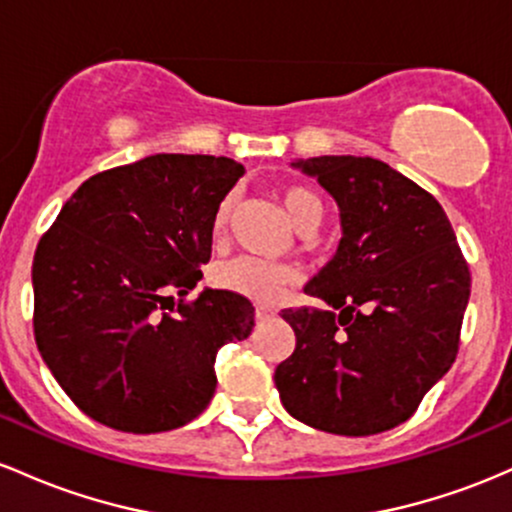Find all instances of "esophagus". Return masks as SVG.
I'll return each instance as SVG.
<instances>
[{
	"label": "esophagus",
	"instance_id": "obj_1",
	"mask_svg": "<svg viewBox=\"0 0 512 512\" xmlns=\"http://www.w3.org/2000/svg\"><path fill=\"white\" fill-rule=\"evenodd\" d=\"M275 319V309L273 307H266V304H258L256 307V321L258 324H266V321Z\"/></svg>",
	"mask_w": 512,
	"mask_h": 512
}]
</instances>
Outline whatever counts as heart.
Masks as SVG:
<instances>
[{
    "label": "heart",
    "instance_id": "b5f03b06",
    "mask_svg": "<svg viewBox=\"0 0 512 512\" xmlns=\"http://www.w3.org/2000/svg\"><path fill=\"white\" fill-rule=\"evenodd\" d=\"M280 203H283V210L287 220H290V225L300 234L317 232L326 217L324 200L319 198V193H314L312 188L307 186H297V183L295 186H285L283 191H280ZM232 208V195L220 200V205L215 208V217H212V229H215V234L225 232L229 217H232ZM212 278H215V283L220 285L222 290L234 292V295L249 297V300L256 302H271L280 295V290H283L285 285L292 283L295 273L287 266H275V263L241 256L217 266Z\"/></svg>",
    "mask_w": 512,
    "mask_h": 512
}]
</instances>
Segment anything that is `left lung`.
<instances>
[{
	"label": "left lung",
	"mask_w": 512,
	"mask_h": 512,
	"mask_svg": "<svg viewBox=\"0 0 512 512\" xmlns=\"http://www.w3.org/2000/svg\"><path fill=\"white\" fill-rule=\"evenodd\" d=\"M336 200L341 241L304 285L329 309H285L295 353L275 367L285 411L336 435L409 421L455 363L472 278L438 200L372 157L290 162Z\"/></svg>",
	"instance_id": "left-lung-1"
}]
</instances>
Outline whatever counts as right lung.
Masks as SVG:
<instances>
[{"label":"right lung","instance_id":"1","mask_svg":"<svg viewBox=\"0 0 512 512\" xmlns=\"http://www.w3.org/2000/svg\"><path fill=\"white\" fill-rule=\"evenodd\" d=\"M244 166L152 154L101 171L62 205L33 258V329L45 365L86 416L123 433L191 423L215 394V358L254 329V304L205 287L212 217ZM174 311V307H170Z\"/></svg>","mask_w":512,"mask_h":512}]
</instances>
